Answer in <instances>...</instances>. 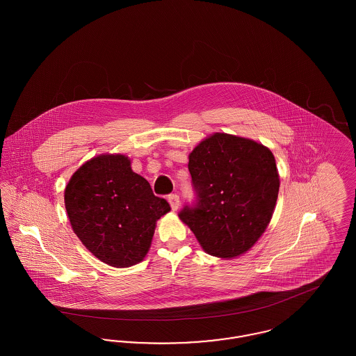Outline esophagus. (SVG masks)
Returning a JSON list of instances; mask_svg holds the SVG:
<instances>
[{"instance_id":"obj_1","label":"esophagus","mask_w":356,"mask_h":356,"mask_svg":"<svg viewBox=\"0 0 356 356\" xmlns=\"http://www.w3.org/2000/svg\"><path fill=\"white\" fill-rule=\"evenodd\" d=\"M168 202H170L172 211H177V209H179V205H180V199H179V196H177L176 193H172V195L168 196Z\"/></svg>"}]
</instances>
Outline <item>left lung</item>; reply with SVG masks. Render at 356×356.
Listing matches in <instances>:
<instances>
[{
    "mask_svg": "<svg viewBox=\"0 0 356 356\" xmlns=\"http://www.w3.org/2000/svg\"><path fill=\"white\" fill-rule=\"evenodd\" d=\"M196 202L179 218L207 254L232 259L245 254L271 221L279 173L271 151L254 140L213 134L189 153Z\"/></svg>",
    "mask_w": 356,
    "mask_h": 356,
    "instance_id": "obj_1",
    "label": "left lung"
}]
</instances>
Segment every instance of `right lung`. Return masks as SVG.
<instances>
[{
  "label": "right lung",
  "instance_id": "1",
  "mask_svg": "<svg viewBox=\"0 0 356 356\" xmlns=\"http://www.w3.org/2000/svg\"><path fill=\"white\" fill-rule=\"evenodd\" d=\"M74 234L99 260L116 268L140 263L156 221L170 211L124 154H100L73 173L64 193Z\"/></svg>",
  "mask_w": 356,
  "mask_h": 356
}]
</instances>
